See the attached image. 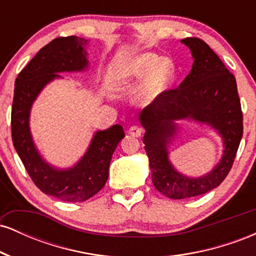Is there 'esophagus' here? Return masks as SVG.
I'll return each mask as SVG.
<instances>
[{"label":"esophagus","instance_id":"34e87169","mask_svg":"<svg viewBox=\"0 0 256 256\" xmlns=\"http://www.w3.org/2000/svg\"><path fill=\"white\" fill-rule=\"evenodd\" d=\"M128 134L134 137H140L143 134H144V128H140L138 125H132L130 128H128Z\"/></svg>","mask_w":256,"mask_h":256}]
</instances>
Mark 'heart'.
<instances>
[{
	"label": "heart",
	"instance_id": "obj_1",
	"mask_svg": "<svg viewBox=\"0 0 256 256\" xmlns=\"http://www.w3.org/2000/svg\"><path fill=\"white\" fill-rule=\"evenodd\" d=\"M174 77L176 66L171 60H162L158 54L146 52L122 64L113 78L120 84H134L146 79L138 98L142 104H150L168 89Z\"/></svg>",
	"mask_w": 256,
	"mask_h": 256
}]
</instances>
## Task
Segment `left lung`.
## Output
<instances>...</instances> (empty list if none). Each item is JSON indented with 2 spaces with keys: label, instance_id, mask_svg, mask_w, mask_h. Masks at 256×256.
<instances>
[{
  "label": "left lung",
  "instance_id": "obj_1",
  "mask_svg": "<svg viewBox=\"0 0 256 256\" xmlns=\"http://www.w3.org/2000/svg\"><path fill=\"white\" fill-rule=\"evenodd\" d=\"M194 56L192 68L176 89L164 91L140 113L155 189L173 200L195 198L219 186L228 174L243 134V113L234 76L200 38H184ZM190 118L207 122L224 140L222 161L201 178H188L172 168L166 143L175 133L174 120Z\"/></svg>",
  "mask_w": 256,
  "mask_h": 256
}]
</instances>
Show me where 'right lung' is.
<instances>
[{
	"label": "right lung",
	"mask_w": 256,
	"mask_h": 256,
	"mask_svg": "<svg viewBox=\"0 0 256 256\" xmlns=\"http://www.w3.org/2000/svg\"><path fill=\"white\" fill-rule=\"evenodd\" d=\"M86 40L80 37H58L44 46L18 74L12 104V140L32 182L40 192L61 201L83 202L104 186L112 155L125 137L120 125L98 131L86 154L73 168L58 171L43 161L32 142L28 116L32 102L44 85L58 72L82 71L88 66L84 52Z\"/></svg>",
	"instance_id": "add662e5"
}]
</instances>
